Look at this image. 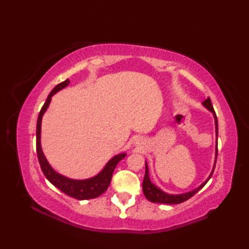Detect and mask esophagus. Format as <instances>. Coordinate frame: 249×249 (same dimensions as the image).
Masks as SVG:
<instances>
[{
  "label": "esophagus",
  "instance_id": "obj_1",
  "mask_svg": "<svg viewBox=\"0 0 249 249\" xmlns=\"http://www.w3.org/2000/svg\"><path fill=\"white\" fill-rule=\"evenodd\" d=\"M135 144H136L137 146H141V145L142 144V140H140V138H138V140L135 141Z\"/></svg>",
  "mask_w": 249,
  "mask_h": 249
}]
</instances>
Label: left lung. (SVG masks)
Instances as JSON below:
<instances>
[{
    "label": "left lung",
    "instance_id": "1",
    "mask_svg": "<svg viewBox=\"0 0 249 249\" xmlns=\"http://www.w3.org/2000/svg\"><path fill=\"white\" fill-rule=\"evenodd\" d=\"M204 107L209 109L210 112L213 113L214 116V121H215V134H216V145H215V161H214V166H213V170L211 172L209 178L206 179L203 183L199 187L196 188L195 190H191L189 192L185 193H181V195H170V193H167L165 191H162L161 189H159L158 187L151 182L149 179V171H148V166H147L146 162V171H145V177H144V181H142V192L146 196L147 200H149L150 202H154V203H163V204H179L182 203V202L187 201L188 199H190L191 196H193L196 193L201 190L202 188L204 187L206 182L210 180L211 177L213 175L214 168H215V163H216V157H217V135H218V128H217V117L215 112H214V108L212 107V103H211L210 98L206 99L203 103Z\"/></svg>",
    "mask_w": 249,
    "mask_h": 249
}]
</instances>
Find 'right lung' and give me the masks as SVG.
Returning <instances> with one entry per match:
<instances>
[{
	"mask_svg": "<svg viewBox=\"0 0 249 249\" xmlns=\"http://www.w3.org/2000/svg\"><path fill=\"white\" fill-rule=\"evenodd\" d=\"M70 83L69 79H67L66 81L57 84L56 87L53 88V91L50 92L47 100H46L45 104L41 107L38 120H37V126H36V150H37V156H38V161L41 170H43L44 175L46 178L48 179L50 183H53L54 187L58 188L61 192L66 193L67 196L71 197H74L77 200H89V199H94V197H98L99 196L102 195L105 191L107 190L109 183H111L112 180V175L113 171H114L115 167L119 161L123 159L126 154L122 153L119 155H115L114 157L111 158L107 161V165L101 170L98 175L92 177L89 179L84 180H74L67 178V177L58 174L57 171L53 169V167L49 165L48 160L46 159L45 155L43 153V149H41L40 145V132H41V120H43V116L45 112L47 111V108L50 104V101L53 94H56L58 91H60L66 88Z\"/></svg>",
	"mask_w": 249,
	"mask_h": 249,
	"instance_id": "right-lung-1",
	"label": "right lung"
}]
</instances>
